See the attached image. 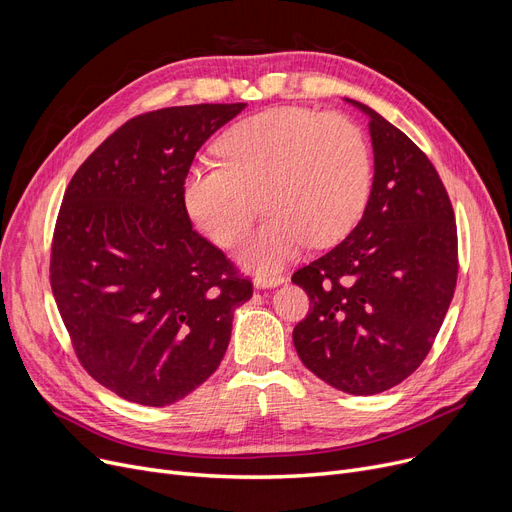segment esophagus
Returning <instances> with one entry per match:
<instances>
[{
	"instance_id": "obj_1",
	"label": "esophagus",
	"mask_w": 512,
	"mask_h": 512,
	"mask_svg": "<svg viewBox=\"0 0 512 512\" xmlns=\"http://www.w3.org/2000/svg\"><path fill=\"white\" fill-rule=\"evenodd\" d=\"M284 282H286V278L284 276H276V274H259L253 280L255 288H259V290L261 288H276V286H280Z\"/></svg>"
}]
</instances>
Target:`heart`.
I'll list each match as a JSON object with an SVG mask.
<instances>
[{
  "instance_id": "1",
  "label": "heart",
  "mask_w": 512,
  "mask_h": 512,
  "mask_svg": "<svg viewBox=\"0 0 512 512\" xmlns=\"http://www.w3.org/2000/svg\"><path fill=\"white\" fill-rule=\"evenodd\" d=\"M222 161H195L182 203L215 245L247 236L263 199L267 220L242 247L240 263L272 272L309 242L332 247L367 207L373 155L365 130L342 114L274 107L234 124L218 141Z\"/></svg>"
}]
</instances>
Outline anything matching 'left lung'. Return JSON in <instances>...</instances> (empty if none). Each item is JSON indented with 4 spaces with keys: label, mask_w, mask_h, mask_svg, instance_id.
Instances as JSON below:
<instances>
[{
    "label": "left lung",
    "mask_w": 512,
    "mask_h": 512,
    "mask_svg": "<svg viewBox=\"0 0 512 512\" xmlns=\"http://www.w3.org/2000/svg\"><path fill=\"white\" fill-rule=\"evenodd\" d=\"M373 184L340 245L294 272L311 309L294 326L301 361L336 390L369 396L423 363L450 307L459 251L446 188L427 155L369 105Z\"/></svg>",
    "instance_id": "left-lung-1"
}]
</instances>
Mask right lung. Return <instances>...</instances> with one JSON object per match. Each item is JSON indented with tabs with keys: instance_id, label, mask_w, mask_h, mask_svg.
<instances>
[{
	"instance_id": "add662e5",
	"label": "right lung",
	"mask_w": 512,
	"mask_h": 512,
	"mask_svg": "<svg viewBox=\"0 0 512 512\" xmlns=\"http://www.w3.org/2000/svg\"><path fill=\"white\" fill-rule=\"evenodd\" d=\"M247 103L128 120L72 176L51 245V290L78 361L107 390L166 407L218 369L253 284L193 230L182 178Z\"/></svg>"
}]
</instances>
